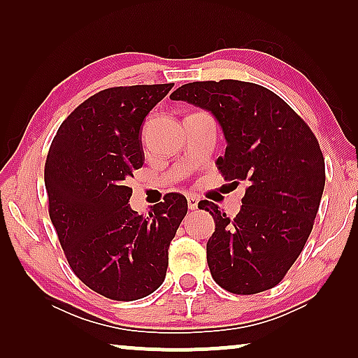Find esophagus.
Here are the masks:
<instances>
[{
  "label": "esophagus",
  "instance_id": "esophagus-1",
  "mask_svg": "<svg viewBox=\"0 0 358 358\" xmlns=\"http://www.w3.org/2000/svg\"><path fill=\"white\" fill-rule=\"evenodd\" d=\"M187 207H189L190 210H197V207H199V199L195 197V195H189V197H187Z\"/></svg>",
  "mask_w": 358,
  "mask_h": 358
}]
</instances>
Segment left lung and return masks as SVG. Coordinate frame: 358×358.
<instances>
[{"mask_svg":"<svg viewBox=\"0 0 358 358\" xmlns=\"http://www.w3.org/2000/svg\"><path fill=\"white\" fill-rule=\"evenodd\" d=\"M171 99L217 119L227 140L218 171L249 184L233 220L213 202L199 203L215 220L207 243L213 280L238 295L275 287L305 248L320 208L326 171L316 136L285 101L254 83H189Z\"/></svg>","mask_w":358,"mask_h":358,"instance_id":"8db88e82","label":"left lung"}]
</instances>
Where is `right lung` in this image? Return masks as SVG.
<instances>
[{
	"instance_id": "add662e5",
	"label": "right lung",
	"mask_w": 358,
	"mask_h": 358,
	"mask_svg": "<svg viewBox=\"0 0 358 358\" xmlns=\"http://www.w3.org/2000/svg\"><path fill=\"white\" fill-rule=\"evenodd\" d=\"M173 86L97 92L66 117L48 150V212L68 264L110 300L134 301L158 290L169 244L187 213L180 194L166 195L146 218L129 203L127 180L145 161V119Z\"/></svg>"
}]
</instances>
